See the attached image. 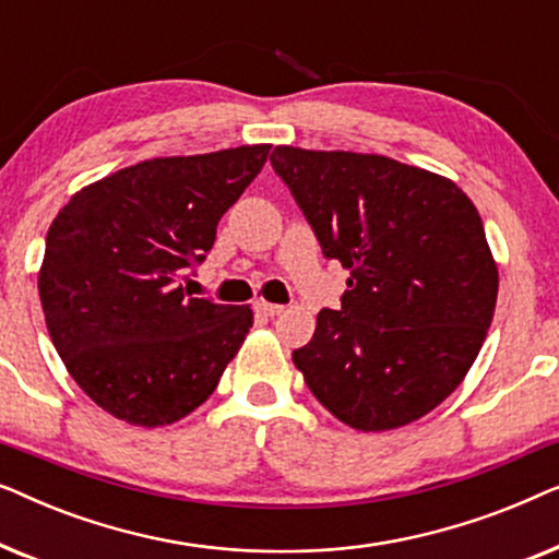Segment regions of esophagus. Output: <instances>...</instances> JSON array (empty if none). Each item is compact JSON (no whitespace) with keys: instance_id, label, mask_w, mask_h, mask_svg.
Returning <instances> with one entry per match:
<instances>
[{"instance_id":"34e87169","label":"esophagus","mask_w":559,"mask_h":559,"mask_svg":"<svg viewBox=\"0 0 559 559\" xmlns=\"http://www.w3.org/2000/svg\"><path fill=\"white\" fill-rule=\"evenodd\" d=\"M254 308H257V312H259V316H264V318H274V316H280V312H282V310H285V308H282V305H274V302H264V300H259V302L254 305Z\"/></svg>"}]
</instances>
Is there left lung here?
<instances>
[{
    "label": "left lung",
    "instance_id": "left-lung-1",
    "mask_svg": "<svg viewBox=\"0 0 559 559\" xmlns=\"http://www.w3.org/2000/svg\"><path fill=\"white\" fill-rule=\"evenodd\" d=\"M270 163L323 257L350 272L341 308L293 350L305 384L356 430L415 423L455 392L493 318L499 272L476 205L384 155L274 147Z\"/></svg>",
    "mask_w": 559,
    "mask_h": 559
}]
</instances>
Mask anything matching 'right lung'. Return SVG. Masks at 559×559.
<instances>
[{"label":"right lung","mask_w":559,"mask_h":559,"mask_svg":"<svg viewBox=\"0 0 559 559\" xmlns=\"http://www.w3.org/2000/svg\"><path fill=\"white\" fill-rule=\"evenodd\" d=\"M270 144L155 157L75 193L52 221L37 289L66 369L98 407L140 427L209 400L251 328L249 305L190 297L188 270L262 173Z\"/></svg>","instance_id":"obj_1"}]
</instances>
